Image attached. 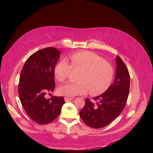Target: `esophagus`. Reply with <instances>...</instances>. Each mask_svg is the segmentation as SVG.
Instances as JSON below:
<instances>
[{"label": "esophagus", "mask_w": 153, "mask_h": 153, "mask_svg": "<svg viewBox=\"0 0 153 153\" xmlns=\"http://www.w3.org/2000/svg\"><path fill=\"white\" fill-rule=\"evenodd\" d=\"M73 99V98H71V97H65L64 98L65 102H68V101H70V100H71Z\"/></svg>", "instance_id": "obj_1"}]
</instances>
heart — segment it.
Masks as SVG:
<instances>
[{
	"instance_id": "1",
	"label": "heart",
	"mask_w": 153,
	"mask_h": 153,
	"mask_svg": "<svg viewBox=\"0 0 153 153\" xmlns=\"http://www.w3.org/2000/svg\"><path fill=\"white\" fill-rule=\"evenodd\" d=\"M71 65L65 60L60 61L55 67L54 73L59 82L67 80L71 71H80L76 83L68 82L62 85L59 93L63 96L73 97L85 94L90 91L91 95L104 93L110 86L114 76L113 65L90 51H81L70 56Z\"/></svg>"
}]
</instances>
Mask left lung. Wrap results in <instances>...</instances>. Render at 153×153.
Instances as JSON below:
<instances>
[{
    "label": "left lung",
    "mask_w": 153,
    "mask_h": 153,
    "mask_svg": "<svg viewBox=\"0 0 153 153\" xmlns=\"http://www.w3.org/2000/svg\"><path fill=\"white\" fill-rule=\"evenodd\" d=\"M116 71L113 83L103 94L94 97L95 102L85 100V105L79 114L86 125L101 128L107 126L122 113L129 95L130 77L126 65L118 56L116 58Z\"/></svg>",
    "instance_id": "left-lung-1"
}]
</instances>
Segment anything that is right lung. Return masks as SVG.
I'll list each match as a JSON object with an SVG mask.
<instances>
[{
  "label": "right lung",
  "instance_id": "1",
  "mask_svg": "<svg viewBox=\"0 0 153 153\" xmlns=\"http://www.w3.org/2000/svg\"><path fill=\"white\" fill-rule=\"evenodd\" d=\"M60 52L53 47L36 51L25 62L21 71L18 91L20 100L28 116L44 125L60 114L65 100L63 97H45L55 87L54 68Z\"/></svg>",
  "mask_w": 153,
  "mask_h": 153
}]
</instances>
